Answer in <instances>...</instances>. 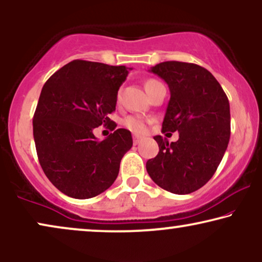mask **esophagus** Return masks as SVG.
Listing matches in <instances>:
<instances>
[{
    "label": "esophagus",
    "instance_id": "34e87169",
    "mask_svg": "<svg viewBox=\"0 0 262 262\" xmlns=\"http://www.w3.org/2000/svg\"><path fill=\"white\" fill-rule=\"evenodd\" d=\"M134 144L137 145V144H139V142H140V140H141V137H139V135H134Z\"/></svg>",
    "mask_w": 262,
    "mask_h": 262
}]
</instances>
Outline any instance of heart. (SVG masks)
Masks as SVG:
<instances>
[{
  "label": "heart",
  "mask_w": 262,
  "mask_h": 262,
  "mask_svg": "<svg viewBox=\"0 0 262 262\" xmlns=\"http://www.w3.org/2000/svg\"><path fill=\"white\" fill-rule=\"evenodd\" d=\"M156 83L159 82L156 81V80H147V81L145 82L146 92H147L153 85H156ZM124 124L125 127L130 129L132 132H135V133H145L146 128H147V121H146L145 118L139 116H128L124 120Z\"/></svg>",
  "instance_id": "obj_1"
}]
</instances>
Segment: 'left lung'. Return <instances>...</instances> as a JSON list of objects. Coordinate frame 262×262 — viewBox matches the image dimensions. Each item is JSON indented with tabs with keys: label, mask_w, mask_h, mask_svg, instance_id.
I'll return each mask as SVG.
<instances>
[{
	"label": "left lung",
	"mask_w": 262,
	"mask_h": 262,
	"mask_svg": "<svg viewBox=\"0 0 262 262\" xmlns=\"http://www.w3.org/2000/svg\"><path fill=\"white\" fill-rule=\"evenodd\" d=\"M167 83L170 100L163 132H179L169 144L155 137L159 152L146 170L160 188L189 194L205 186L221 164L230 139L229 99L207 69L187 62L167 61L149 69Z\"/></svg>",
	"instance_id": "left-lung-1"
}]
</instances>
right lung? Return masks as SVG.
Listing matches in <instances>:
<instances>
[{"label": "right lung", "instance_id": "1", "mask_svg": "<svg viewBox=\"0 0 262 262\" xmlns=\"http://www.w3.org/2000/svg\"><path fill=\"white\" fill-rule=\"evenodd\" d=\"M132 68L75 60L54 73L41 89L33 116L40 166L50 182L74 199L105 191L117 179L122 157L133 146L130 132L116 129L99 141L93 129L113 128L107 115Z\"/></svg>", "mask_w": 262, "mask_h": 262}]
</instances>
